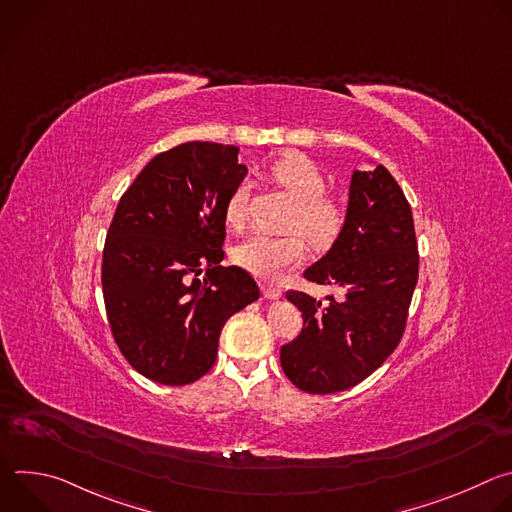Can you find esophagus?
Listing matches in <instances>:
<instances>
[{"mask_svg": "<svg viewBox=\"0 0 512 512\" xmlns=\"http://www.w3.org/2000/svg\"><path fill=\"white\" fill-rule=\"evenodd\" d=\"M263 294L269 300H277V298H281L283 291L279 287H275V285H263Z\"/></svg>", "mask_w": 512, "mask_h": 512, "instance_id": "34e87169", "label": "esophagus"}]
</instances>
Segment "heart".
Masks as SVG:
<instances>
[{
	"label": "heart",
	"mask_w": 512,
	"mask_h": 512,
	"mask_svg": "<svg viewBox=\"0 0 512 512\" xmlns=\"http://www.w3.org/2000/svg\"><path fill=\"white\" fill-rule=\"evenodd\" d=\"M275 182L296 200L285 218V235H253L233 249V259L243 269L263 279H275L283 269L302 263L306 257V239L318 247H332L342 235L348 208L328 194V178L324 170L310 158L289 156L273 166ZM249 186L239 184L227 204L225 221L239 231L247 223Z\"/></svg>",
	"instance_id": "b5f03b06"
}]
</instances>
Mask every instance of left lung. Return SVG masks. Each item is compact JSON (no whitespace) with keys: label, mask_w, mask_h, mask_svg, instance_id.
Instances as JSON below:
<instances>
[{"label":"left lung","mask_w":512,"mask_h":512,"mask_svg":"<svg viewBox=\"0 0 512 512\" xmlns=\"http://www.w3.org/2000/svg\"><path fill=\"white\" fill-rule=\"evenodd\" d=\"M304 277L342 289L328 306L289 289L304 328L281 346V369L312 395L346 391L373 375L403 338L419 253L411 206L385 166L356 170L350 180L348 221L332 249Z\"/></svg>","instance_id":"8db88e82"}]
</instances>
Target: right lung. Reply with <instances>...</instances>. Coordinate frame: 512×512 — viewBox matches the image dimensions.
<instances>
[{"mask_svg":"<svg viewBox=\"0 0 512 512\" xmlns=\"http://www.w3.org/2000/svg\"><path fill=\"white\" fill-rule=\"evenodd\" d=\"M237 156L235 145L180 143L145 166L117 204L103 300L121 354L145 379L180 387L204 377L225 322L259 298L249 271L221 265L225 204L247 176Z\"/></svg>","mask_w":512,"mask_h":512,"instance_id":"add662e5","label":"right lung"}]
</instances>
